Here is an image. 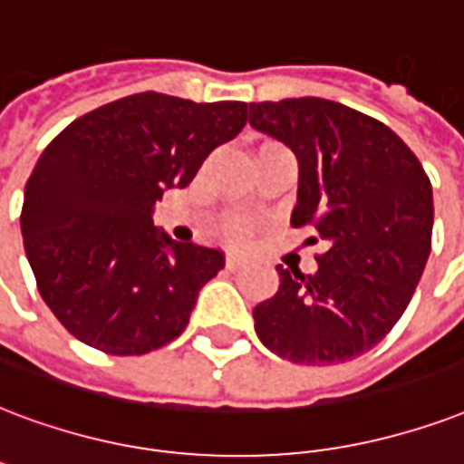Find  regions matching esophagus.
<instances>
[{
    "mask_svg": "<svg viewBox=\"0 0 464 464\" xmlns=\"http://www.w3.org/2000/svg\"><path fill=\"white\" fill-rule=\"evenodd\" d=\"M243 265H246V257H240V256H228V257H226V267H228V270H231V272L240 270Z\"/></svg>",
    "mask_w": 464,
    "mask_h": 464,
    "instance_id": "1",
    "label": "esophagus"
}]
</instances>
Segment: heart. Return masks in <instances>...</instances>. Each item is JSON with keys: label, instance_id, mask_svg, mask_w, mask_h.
<instances>
[{"label": "heart", "instance_id": "b5f03b06", "mask_svg": "<svg viewBox=\"0 0 464 464\" xmlns=\"http://www.w3.org/2000/svg\"><path fill=\"white\" fill-rule=\"evenodd\" d=\"M221 231H224L226 238L243 240L250 236V221L240 214H228V217L221 218Z\"/></svg>", "mask_w": 464, "mask_h": 464}]
</instances>
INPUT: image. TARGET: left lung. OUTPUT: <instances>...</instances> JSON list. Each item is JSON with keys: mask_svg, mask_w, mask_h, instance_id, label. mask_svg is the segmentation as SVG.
Masks as SVG:
<instances>
[{"mask_svg": "<svg viewBox=\"0 0 464 464\" xmlns=\"http://www.w3.org/2000/svg\"><path fill=\"white\" fill-rule=\"evenodd\" d=\"M250 126L299 160L292 226L324 243L318 270L279 272L253 309L265 348L299 365L345 362L394 328L430 256L433 189L419 158L372 116L318 97L250 104Z\"/></svg>", "mask_w": 464, "mask_h": 464, "instance_id": "8db88e82", "label": "left lung"}]
</instances>
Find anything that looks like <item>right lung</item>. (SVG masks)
Returning <instances> with one entry per match:
<instances>
[{
  "mask_svg": "<svg viewBox=\"0 0 464 464\" xmlns=\"http://www.w3.org/2000/svg\"><path fill=\"white\" fill-rule=\"evenodd\" d=\"M246 121V102L140 92L53 138L26 182L21 236L38 292L77 341L146 355L185 331L224 253L158 231L155 201Z\"/></svg>",
  "mask_w": 464,
  "mask_h": 464,
  "instance_id": "1",
  "label": "right lung"
}]
</instances>
